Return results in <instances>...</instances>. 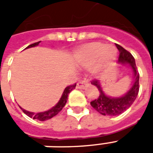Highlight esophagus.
Returning a JSON list of instances; mask_svg holds the SVG:
<instances>
[{
    "label": "esophagus",
    "mask_w": 153,
    "mask_h": 153,
    "mask_svg": "<svg viewBox=\"0 0 153 153\" xmlns=\"http://www.w3.org/2000/svg\"><path fill=\"white\" fill-rule=\"evenodd\" d=\"M87 83H88V81H87L85 79H84L80 80L79 83H77V88H79V89H83L84 88H85V85H86Z\"/></svg>",
    "instance_id": "obj_1"
}]
</instances>
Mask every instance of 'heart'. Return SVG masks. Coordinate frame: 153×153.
Listing matches in <instances>:
<instances>
[{
  "mask_svg": "<svg viewBox=\"0 0 153 153\" xmlns=\"http://www.w3.org/2000/svg\"><path fill=\"white\" fill-rule=\"evenodd\" d=\"M117 51L112 45H106L102 42H92L84 45L77 51L78 59L84 63H91L98 57V62L96 69L106 64L111 63L115 60Z\"/></svg>",
  "mask_w": 153,
  "mask_h": 153,
  "instance_id": "1",
  "label": "heart"
}]
</instances>
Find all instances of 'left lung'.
Segmentation results:
<instances>
[{
    "label": "left lung",
    "mask_w": 153,
    "mask_h": 153,
    "mask_svg": "<svg viewBox=\"0 0 153 153\" xmlns=\"http://www.w3.org/2000/svg\"><path fill=\"white\" fill-rule=\"evenodd\" d=\"M115 46L120 52L118 61L121 64H127L128 66L131 67L134 72V81L130 89L125 95L118 97H111L103 92L99 81L93 80L92 84L97 88L100 94L99 97L91 102L90 104L97 111L103 115H118L125 112L134 102L139 91V74L136 68L134 58L131 53L121 46L118 44H115Z\"/></svg>",
    "instance_id": "8db88e82"
}]
</instances>
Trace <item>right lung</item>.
Segmentation results:
<instances>
[{"label": "right lung", "instance_id": "1", "mask_svg": "<svg viewBox=\"0 0 153 153\" xmlns=\"http://www.w3.org/2000/svg\"><path fill=\"white\" fill-rule=\"evenodd\" d=\"M39 42H35V43H33L31 45H29L28 47H27L26 48H29V47H33L38 46ZM76 87V83L75 84H73V85H70V86L66 87L65 90H64L63 93H62V96L60 97V99L59 100V102H57V104L55 106H53L52 108H51L50 110L48 111H46L44 112H38V113H33L30 112V111H28L25 109H22V111H24L25 114L31 117V118L34 119V120H38L40 121H44V120H49V119L52 118L53 116L56 115L58 113L60 112L61 110L63 109V107L65 106V105L66 104L67 99H68V95L69 93L72 91L73 89L75 88Z\"/></svg>", "mask_w": 153, "mask_h": 153}]
</instances>
